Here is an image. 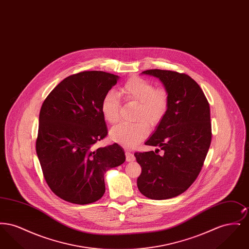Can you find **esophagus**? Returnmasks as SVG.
I'll list each match as a JSON object with an SVG mask.
<instances>
[{
	"mask_svg": "<svg viewBox=\"0 0 249 249\" xmlns=\"http://www.w3.org/2000/svg\"><path fill=\"white\" fill-rule=\"evenodd\" d=\"M126 160L127 161H133V160H135V157H134V155L132 154V153H130L129 151H126Z\"/></svg>",
	"mask_w": 249,
	"mask_h": 249,
	"instance_id": "1",
	"label": "esophagus"
}]
</instances>
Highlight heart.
<instances>
[{"label":"heart","mask_w":249,"mask_h":249,"mask_svg":"<svg viewBox=\"0 0 249 249\" xmlns=\"http://www.w3.org/2000/svg\"><path fill=\"white\" fill-rule=\"evenodd\" d=\"M119 94L137 105L134 123H120L112 128L109 136L113 142L132 148L144 139L149 126L156 127L164 119L169 107V96L164 89H154L153 84L140 77H131L120 89ZM118 95L108 91L103 98L101 111L107 122L116 123L119 118Z\"/></svg>","instance_id":"1"}]
</instances>
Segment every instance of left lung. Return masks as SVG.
Masks as SVG:
<instances>
[{"label":"left lung","mask_w":249,"mask_h":249,"mask_svg":"<svg viewBox=\"0 0 249 249\" xmlns=\"http://www.w3.org/2000/svg\"><path fill=\"white\" fill-rule=\"evenodd\" d=\"M142 74L163 84L169 107L144 142L159 146L162 154H157L158 148L134 154L142 167L137 187L149 199H171L188 190L201 172L212 138L210 107L200 86L188 74L159 69Z\"/></svg>","instance_id":"left-lung-1"}]
</instances>
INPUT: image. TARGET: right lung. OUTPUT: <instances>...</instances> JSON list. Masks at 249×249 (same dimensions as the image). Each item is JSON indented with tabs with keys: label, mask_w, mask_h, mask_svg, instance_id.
Listing matches in <instances>:
<instances>
[{
	"label": "right lung",
	"mask_w": 249,
	"mask_h": 249,
	"mask_svg": "<svg viewBox=\"0 0 249 249\" xmlns=\"http://www.w3.org/2000/svg\"><path fill=\"white\" fill-rule=\"evenodd\" d=\"M119 79L102 71L72 74L42 105L36 153L48 187L64 201L88 204L100 200L106 191L105 174L125 161L118 143L93 148L107 135L103 98Z\"/></svg>",
	"instance_id": "1"
}]
</instances>
